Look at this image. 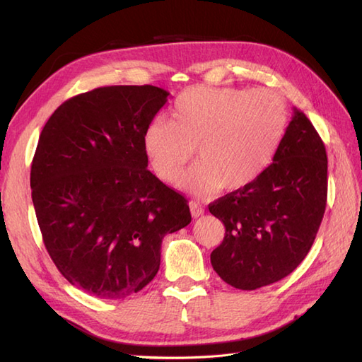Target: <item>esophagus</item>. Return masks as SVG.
<instances>
[{
  "instance_id": "34e87169",
  "label": "esophagus",
  "mask_w": 362,
  "mask_h": 362,
  "mask_svg": "<svg viewBox=\"0 0 362 362\" xmlns=\"http://www.w3.org/2000/svg\"><path fill=\"white\" fill-rule=\"evenodd\" d=\"M189 210H191V216L193 218H199L204 214V206L199 202H189Z\"/></svg>"
}]
</instances>
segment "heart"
<instances>
[{"mask_svg": "<svg viewBox=\"0 0 362 362\" xmlns=\"http://www.w3.org/2000/svg\"><path fill=\"white\" fill-rule=\"evenodd\" d=\"M288 126L283 98L274 90L196 86L175 99L171 119H152L143 148L161 180L175 183L193 158L182 187L194 194L238 191L271 165Z\"/></svg>", "mask_w": 362, "mask_h": 362, "instance_id": "1", "label": "heart"}]
</instances>
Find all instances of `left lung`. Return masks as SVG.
Here are the masks:
<instances>
[{"instance_id":"left-lung-1","label":"left lung","mask_w":362,"mask_h":362,"mask_svg":"<svg viewBox=\"0 0 362 362\" xmlns=\"http://www.w3.org/2000/svg\"><path fill=\"white\" fill-rule=\"evenodd\" d=\"M325 144L294 107L272 163L249 187L209 205L226 227L211 266L230 286L253 291L289 275L308 255L327 205Z\"/></svg>"}]
</instances>
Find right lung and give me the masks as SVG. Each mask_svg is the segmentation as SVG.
<instances>
[{
    "label": "right lung",
    "mask_w": 362,
    "mask_h": 362,
    "mask_svg": "<svg viewBox=\"0 0 362 362\" xmlns=\"http://www.w3.org/2000/svg\"><path fill=\"white\" fill-rule=\"evenodd\" d=\"M169 93L112 86L68 99L46 122L30 168L38 227L54 264L105 300L141 291L165 235L191 222L188 201L148 169L143 134Z\"/></svg>",
    "instance_id": "add662e5"
}]
</instances>
